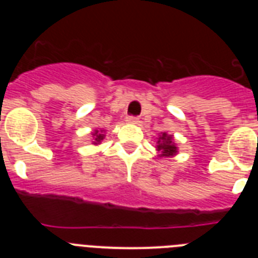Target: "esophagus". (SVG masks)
Masks as SVG:
<instances>
[{
	"label": "esophagus",
	"mask_w": 258,
	"mask_h": 258,
	"mask_svg": "<svg viewBox=\"0 0 258 258\" xmlns=\"http://www.w3.org/2000/svg\"><path fill=\"white\" fill-rule=\"evenodd\" d=\"M126 121L129 122V124H138V122H140V118L136 117V116H127Z\"/></svg>",
	"instance_id": "1"
}]
</instances>
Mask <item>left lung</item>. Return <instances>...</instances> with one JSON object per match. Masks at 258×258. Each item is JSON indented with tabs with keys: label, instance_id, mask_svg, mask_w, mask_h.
Segmentation results:
<instances>
[{
	"label": "left lung",
	"instance_id": "8db88e82",
	"mask_svg": "<svg viewBox=\"0 0 258 258\" xmlns=\"http://www.w3.org/2000/svg\"><path fill=\"white\" fill-rule=\"evenodd\" d=\"M156 151L159 157H173L178 154V147L172 134L164 132L156 138Z\"/></svg>",
	"mask_w": 258,
	"mask_h": 258
}]
</instances>
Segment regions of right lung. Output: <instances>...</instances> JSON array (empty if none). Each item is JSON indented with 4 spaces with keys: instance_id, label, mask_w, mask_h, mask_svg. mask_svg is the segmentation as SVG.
I'll list each match as a JSON object with an SVG mask.
<instances>
[{
    "instance_id": "right-lung-1",
    "label": "right lung",
    "mask_w": 258,
    "mask_h": 258,
    "mask_svg": "<svg viewBox=\"0 0 258 258\" xmlns=\"http://www.w3.org/2000/svg\"><path fill=\"white\" fill-rule=\"evenodd\" d=\"M104 138H106V131L104 129H94V132H92V145H101Z\"/></svg>"
}]
</instances>
